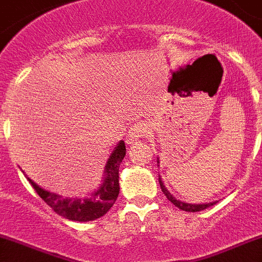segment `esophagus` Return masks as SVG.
I'll return each instance as SVG.
<instances>
[{
  "label": "esophagus",
  "mask_w": 262,
  "mask_h": 262,
  "mask_svg": "<svg viewBox=\"0 0 262 262\" xmlns=\"http://www.w3.org/2000/svg\"><path fill=\"white\" fill-rule=\"evenodd\" d=\"M149 134V126H148L145 122H136L131 126L128 131V135H127V143L133 144L139 141L140 139L145 138V136Z\"/></svg>",
  "instance_id": "1"
}]
</instances>
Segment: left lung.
<instances>
[{
	"instance_id": "obj_1",
	"label": "left lung",
	"mask_w": 262,
	"mask_h": 262,
	"mask_svg": "<svg viewBox=\"0 0 262 262\" xmlns=\"http://www.w3.org/2000/svg\"><path fill=\"white\" fill-rule=\"evenodd\" d=\"M158 182H160L161 189H162L164 195L167 198V200L171 201V203L174 204L177 208L184 210V212H200V210L206 209V208H209V206L214 205L215 204V201L214 203H208V204H187V203H183V201H179V200H177L175 198H172L171 193H170V192L165 188V186H164V183H162V181H161V178H158Z\"/></svg>"
}]
</instances>
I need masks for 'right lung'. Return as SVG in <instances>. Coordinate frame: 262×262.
Segmentation results:
<instances>
[{
  "mask_svg": "<svg viewBox=\"0 0 262 262\" xmlns=\"http://www.w3.org/2000/svg\"><path fill=\"white\" fill-rule=\"evenodd\" d=\"M126 156V145L121 140L113 150L106 166H105V181L97 191L92 192L88 199H70L48 192L33 183L30 178L31 186L33 187L37 195L52 208L57 214L71 221L87 222L97 220L109 212L114 205L119 193V165Z\"/></svg>",
  "mask_w": 262,
  "mask_h": 262,
  "instance_id": "right-lung-1",
  "label": "right lung"
}]
</instances>
